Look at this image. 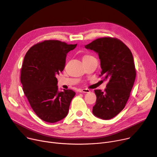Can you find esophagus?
Instances as JSON below:
<instances>
[{"label": "esophagus", "mask_w": 157, "mask_h": 157, "mask_svg": "<svg viewBox=\"0 0 157 157\" xmlns=\"http://www.w3.org/2000/svg\"><path fill=\"white\" fill-rule=\"evenodd\" d=\"M79 92H80V93H90V90L88 89H81L79 90Z\"/></svg>", "instance_id": "obj_1"}]
</instances>
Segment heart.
Masks as SVG:
<instances>
[{"mask_svg":"<svg viewBox=\"0 0 157 157\" xmlns=\"http://www.w3.org/2000/svg\"><path fill=\"white\" fill-rule=\"evenodd\" d=\"M91 57H93V56H90V55H85V56H84V57H83V60H84V59H90V58H91Z\"/></svg>","mask_w":157,"mask_h":157,"instance_id":"heart-1","label":"heart"}]
</instances>
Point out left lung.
<instances>
[{
    "label": "left lung",
    "mask_w": 157,
    "mask_h": 157,
    "mask_svg": "<svg viewBox=\"0 0 157 157\" xmlns=\"http://www.w3.org/2000/svg\"><path fill=\"white\" fill-rule=\"evenodd\" d=\"M85 48L98 54L101 76L109 80L105 92L94 91L97 100L92 113L101 119H111L125 108L134 83L136 71L132 54L120 40L111 37L97 39Z\"/></svg>",
    "instance_id": "obj_1"
}]
</instances>
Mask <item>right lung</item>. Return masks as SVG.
Masks as SVG:
<instances>
[{
	"label": "right lung",
	"mask_w": 157,
	"mask_h": 157,
	"mask_svg": "<svg viewBox=\"0 0 157 157\" xmlns=\"http://www.w3.org/2000/svg\"><path fill=\"white\" fill-rule=\"evenodd\" d=\"M77 46L44 40L31 47L24 57L20 80L23 92L37 117L55 123L67 117L76 93L59 91L57 75L65 68L67 54Z\"/></svg>",
	"instance_id": "add662e5"
}]
</instances>
